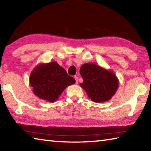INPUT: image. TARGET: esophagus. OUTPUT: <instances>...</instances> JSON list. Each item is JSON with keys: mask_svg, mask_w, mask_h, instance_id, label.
<instances>
[{"mask_svg": "<svg viewBox=\"0 0 151 151\" xmlns=\"http://www.w3.org/2000/svg\"><path fill=\"white\" fill-rule=\"evenodd\" d=\"M75 81H76V83L78 84V78L76 76H75Z\"/></svg>", "mask_w": 151, "mask_h": 151, "instance_id": "34e87169", "label": "esophagus"}]
</instances>
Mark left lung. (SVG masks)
Segmentation results:
<instances>
[{
    "label": "left lung",
    "instance_id": "1",
    "mask_svg": "<svg viewBox=\"0 0 151 151\" xmlns=\"http://www.w3.org/2000/svg\"><path fill=\"white\" fill-rule=\"evenodd\" d=\"M80 73L83 78L80 86L95 103L109 101L118 88L119 80L114 73L93 63L82 65Z\"/></svg>",
    "mask_w": 151,
    "mask_h": 151
}]
</instances>
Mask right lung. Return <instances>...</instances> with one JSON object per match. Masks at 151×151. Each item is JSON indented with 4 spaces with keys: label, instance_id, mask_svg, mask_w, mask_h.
Here are the masks:
<instances>
[{
    "label": "right lung",
    "instance_id": "right-lung-1",
    "mask_svg": "<svg viewBox=\"0 0 151 151\" xmlns=\"http://www.w3.org/2000/svg\"><path fill=\"white\" fill-rule=\"evenodd\" d=\"M29 81L35 95L50 103H54L68 86L75 83V78L55 61L38 65Z\"/></svg>",
    "mask_w": 151,
    "mask_h": 151
}]
</instances>
